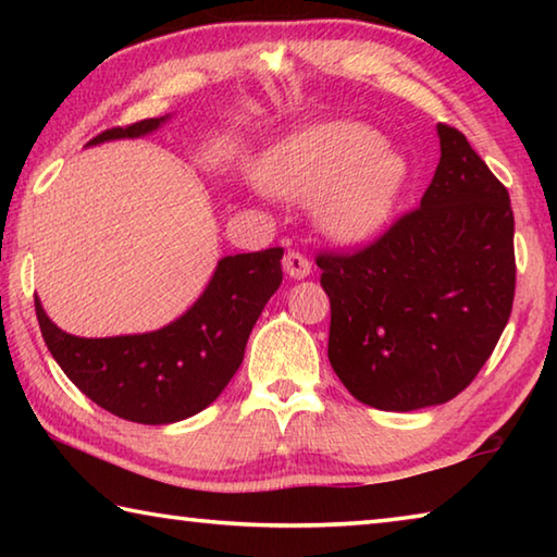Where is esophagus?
Here are the masks:
<instances>
[{
  "label": "esophagus",
  "mask_w": 557,
  "mask_h": 557,
  "mask_svg": "<svg viewBox=\"0 0 557 557\" xmlns=\"http://www.w3.org/2000/svg\"><path fill=\"white\" fill-rule=\"evenodd\" d=\"M282 265H285L287 275L295 277V280L307 277L309 272H312V262H309V258L301 256V252H297V250L285 252V260H282Z\"/></svg>",
  "instance_id": "34e87169"
}]
</instances>
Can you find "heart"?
Returning a JSON list of instances; mask_svg holds the SVG:
<instances>
[{"mask_svg": "<svg viewBox=\"0 0 557 557\" xmlns=\"http://www.w3.org/2000/svg\"><path fill=\"white\" fill-rule=\"evenodd\" d=\"M268 188L295 201L317 200V219L336 238L379 231L398 199L405 166L373 129L334 122L292 137L260 169Z\"/></svg>", "mask_w": 557, "mask_h": 557, "instance_id": "heart-1", "label": "heart"}]
</instances>
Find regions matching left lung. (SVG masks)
Masks as SVG:
<instances>
[{
    "mask_svg": "<svg viewBox=\"0 0 557 557\" xmlns=\"http://www.w3.org/2000/svg\"><path fill=\"white\" fill-rule=\"evenodd\" d=\"M420 206L356 250L317 252L332 301L329 361L379 410L447 403L476 379L511 317L513 209L457 127Z\"/></svg>",
    "mask_w": 557,
    "mask_h": 557,
    "instance_id": "left-lung-1",
    "label": "left lung"
}]
</instances>
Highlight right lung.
I'll return each instance as SVG.
<instances>
[{"label": "right lung", "mask_w": 557, "mask_h": 557, "mask_svg": "<svg viewBox=\"0 0 557 557\" xmlns=\"http://www.w3.org/2000/svg\"><path fill=\"white\" fill-rule=\"evenodd\" d=\"M162 122L149 117L112 127L88 145L147 135ZM282 252L268 248L223 258L199 301L152 334H65L34 297L36 319L55 363L92 403L122 420L169 425L209 408L240 369L252 326L282 282Z\"/></svg>", "instance_id": "obj_1"}]
</instances>
